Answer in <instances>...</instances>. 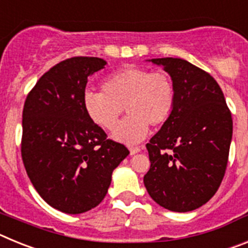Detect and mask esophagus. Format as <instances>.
I'll return each mask as SVG.
<instances>
[{
  "label": "esophagus",
  "instance_id": "34e87169",
  "mask_svg": "<svg viewBox=\"0 0 248 248\" xmlns=\"http://www.w3.org/2000/svg\"><path fill=\"white\" fill-rule=\"evenodd\" d=\"M140 150H141V148H140V146H131V148H129V151H130V155L138 154V153H139Z\"/></svg>",
  "mask_w": 248,
  "mask_h": 248
}]
</instances>
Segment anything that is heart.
<instances>
[{
  "label": "heart",
  "instance_id": "obj_1",
  "mask_svg": "<svg viewBox=\"0 0 248 248\" xmlns=\"http://www.w3.org/2000/svg\"><path fill=\"white\" fill-rule=\"evenodd\" d=\"M102 87L103 91L84 92V111L95 125L110 130L125 107L129 115L111 134L120 143H138L146 137L149 125H163L171 117L176 102L171 77L149 68H120L105 77Z\"/></svg>",
  "mask_w": 248,
  "mask_h": 248
}]
</instances>
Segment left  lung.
Instances as JSON below:
<instances>
[{"mask_svg":"<svg viewBox=\"0 0 248 248\" xmlns=\"http://www.w3.org/2000/svg\"><path fill=\"white\" fill-rule=\"evenodd\" d=\"M171 77L176 102L146 149L150 169L144 185L151 199L175 212L206 203L225 175L232 118L217 82L181 58L149 59Z\"/></svg>","mask_w":248,"mask_h":248,"instance_id":"left-lung-1","label":"left lung"}]
</instances>
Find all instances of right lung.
Returning <instances> with one entry per match:
<instances>
[{
  "instance_id": "obj_1",
  "label": "right lung",
  "mask_w": 248,
  "mask_h": 248,
  "mask_svg": "<svg viewBox=\"0 0 248 248\" xmlns=\"http://www.w3.org/2000/svg\"><path fill=\"white\" fill-rule=\"evenodd\" d=\"M107 62L73 57L46 72L30 92L22 114V160L31 183L49 206L82 214L99 205L113 170L129 155L107 139L85 114L88 77Z\"/></svg>"
}]
</instances>
